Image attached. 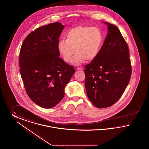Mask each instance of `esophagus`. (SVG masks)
Masks as SVG:
<instances>
[{"label": "esophagus", "mask_w": 149, "mask_h": 149, "mask_svg": "<svg viewBox=\"0 0 149 149\" xmlns=\"http://www.w3.org/2000/svg\"><path fill=\"white\" fill-rule=\"evenodd\" d=\"M77 70L78 71H82V70H83V69H82L81 67H77Z\"/></svg>", "instance_id": "34e87169"}]
</instances>
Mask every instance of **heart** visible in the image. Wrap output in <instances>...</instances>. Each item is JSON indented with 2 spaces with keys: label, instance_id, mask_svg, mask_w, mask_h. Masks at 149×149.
Here are the masks:
<instances>
[{
  "label": "heart",
  "instance_id": "b5f03b06",
  "mask_svg": "<svg viewBox=\"0 0 149 149\" xmlns=\"http://www.w3.org/2000/svg\"><path fill=\"white\" fill-rule=\"evenodd\" d=\"M65 40H61L58 45L59 53L63 60L70 63L73 56L76 64L94 60L97 56L103 41V35L101 30L91 26H79L71 29L67 32Z\"/></svg>",
  "mask_w": 149,
  "mask_h": 149
}]
</instances>
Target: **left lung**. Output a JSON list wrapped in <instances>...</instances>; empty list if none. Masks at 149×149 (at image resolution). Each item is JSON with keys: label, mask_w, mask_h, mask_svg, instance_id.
<instances>
[{"label": "left lung", "mask_w": 149, "mask_h": 149, "mask_svg": "<svg viewBox=\"0 0 149 149\" xmlns=\"http://www.w3.org/2000/svg\"><path fill=\"white\" fill-rule=\"evenodd\" d=\"M108 24V33L95 59L85 67V85L91 102L98 108L109 107L124 93L132 67L128 45L117 27Z\"/></svg>", "instance_id": "1"}]
</instances>
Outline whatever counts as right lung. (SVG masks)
<instances>
[{"mask_svg": "<svg viewBox=\"0 0 149 149\" xmlns=\"http://www.w3.org/2000/svg\"><path fill=\"white\" fill-rule=\"evenodd\" d=\"M64 26L59 22L40 27L24 40L19 52L21 76L32 101L44 108L61 102L64 88L75 70L59 56V38Z\"/></svg>", "mask_w": 149, "mask_h": 149, "instance_id": "1", "label": "right lung"}]
</instances>
